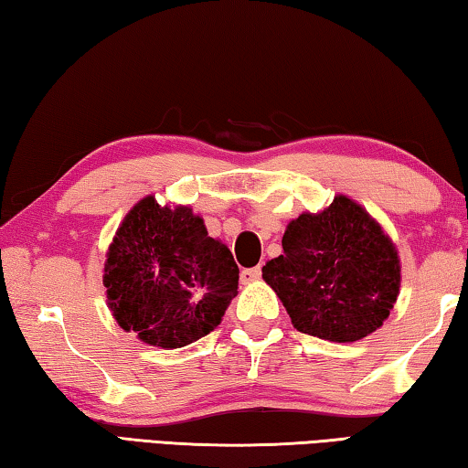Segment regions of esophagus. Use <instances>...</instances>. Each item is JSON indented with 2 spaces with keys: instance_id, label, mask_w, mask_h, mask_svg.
<instances>
[{
  "instance_id": "esophagus-1",
  "label": "esophagus",
  "mask_w": 468,
  "mask_h": 468,
  "mask_svg": "<svg viewBox=\"0 0 468 468\" xmlns=\"http://www.w3.org/2000/svg\"><path fill=\"white\" fill-rule=\"evenodd\" d=\"M260 276H262V268H260V266L245 268V271H241V281H243V282H253V281H260Z\"/></svg>"
}]
</instances>
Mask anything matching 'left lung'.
<instances>
[{
  "mask_svg": "<svg viewBox=\"0 0 468 468\" xmlns=\"http://www.w3.org/2000/svg\"><path fill=\"white\" fill-rule=\"evenodd\" d=\"M262 279L299 332L353 343L390 315L400 289V260L369 212L336 196L322 212L291 220L282 256L266 262Z\"/></svg>",
  "mask_w": 468,
  "mask_h": 468,
  "instance_id": "8db88e82",
  "label": "left lung"
}]
</instances>
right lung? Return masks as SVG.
<instances>
[{
    "label": "right lung",
    "mask_w": 468,
    "mask_h": 468,
    "mask_svg": "<svg viewBox=\"0 0 468 468\" xmlns=\"http://www.w3.org/2000/svg\"><path fill=\"white\" fill-rule=\"evenodd\" d=\"M102 284L125 332L181 348L218 326L237 295L239 268L189 206L171 208L146 196L109 245Z\"/></svg>",
    "instance_id": "add662e5"
}]
</instances>
